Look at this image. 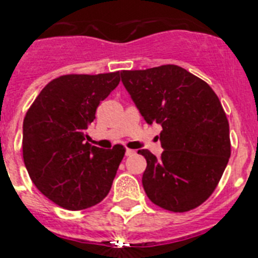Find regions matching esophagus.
Returning a JSON list of instances; mask_svg holds the SVG:
<instances>
[{"label":"esophagus","mask_w":258,"mask_h":258,"mask_svg":"<svg viewBox=\"0 0 258 258\" xmlns=\"http://www.w3.org/2000/svg\"><path fill=\"white\" fill-rule=\"evenodd\" d=\"M132 154H135V151H132V149H126V156H132Z\"/></svg>","instance_id":"34e87169"}]
</instances>
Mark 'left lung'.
I'll use <instances>...</instances> for the list:
<instances>
[{
    "label": "left lung",
    "mask_w": 258,
    "mask_h": 258,
    "mask_svg": "<svg viewBox=\"0 0 258 258\" xmlns=\"http://www.w3.org/2000/svg\"><path fill=\"white\" fill-rule=\"evenodd\" d=\"M122 83L148 124L162 127L160 158L147 149L143 187L170 212L192 210L213 194L231 154L230 127L209 84L175 64L122 71Z\"/></svg>",
    "instance_id": "8db88e82"
}]
</instances>
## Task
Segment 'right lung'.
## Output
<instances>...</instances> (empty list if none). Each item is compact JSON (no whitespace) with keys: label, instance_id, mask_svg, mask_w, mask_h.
Here are the masks:
<instances>
[{"label":"right lung","instance_id":"1","mask_svg":"<svg viewBox=\"0 0 258 258\" xmlns=\"http://www.w3.org/2000/svg\"><path fill=\"white\" fill-rule=\"evenodd\" d=\"M119 82V71L59 76L42 88L24 116L27 171L37 189L64 209L91 208L110 191L126 149L92 147L86 131Z\"/></svg>","mask_w":258,"mask_h":258}]
</instances>
